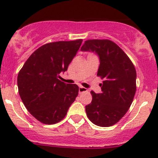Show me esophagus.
<instances>
[{
    "mask_svg": "<svg viewBox=\"0 0 158 158\" xmlns=\"http://www.w3.org/2000/svg\"><path fill=\"white\" fill-rule=\"evenodd\" d=\"M87 91V89L85 87H83V86H79V94H82V93L83 92H86Z\"/></svg>",
    "mask_w": 158,
    "mask_h": 158,
    "instance_id": "esophagus-1",
    "label": "esophagus"
}]
</instances>
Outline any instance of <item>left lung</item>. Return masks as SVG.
Instances as JSON below:
<instances>
[{"mask_svg": "<svg viewBox=\"0 0 158 158\" xmlns=\"http://www.w3.org/2000/svg\"><path fill=\"white\" fill-rule=\"evenodd\" d=\"M82 51L95 52L100 65L97 76L104 79L101 93L91 91L93 99L86 106L87 117L94 124L108 127L117 123L132 104L136 89V72L129 57L108 40H89Z\"/></svg>", "mask_w": 158, "mask_h": 158, "instance_id": "8db88e82", "label": "left lung"}]
</instances>
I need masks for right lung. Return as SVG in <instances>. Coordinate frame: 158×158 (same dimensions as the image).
Segmentation results:
<instances>
[{
	"instance_id": "1",
	"label": "right lung",
	"mask_w": 158,
	"mask_h": 158,
	"mask_svg": "<svg viewBox=\"0 0 158 158\" xmlns=\"http://www.w3.org/2000/svg\"><path fill=\"white\" fill-rule=\"evenodd\" d=\"M82 40L44 44L32 53L18 75L23 104L35 118L52 125L65 117L79 94L76 84L59 80L77 54Z\"/></svg>"
}]
</instances>
